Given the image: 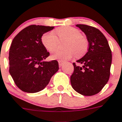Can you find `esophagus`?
Wrapping results in <instances>:
<instances>
[{"label": "esophagus", "instance_id": "esophagus-1", "mask_svg": "<svg viewBox=\"0 0 122 122\" xmlns=\"http://www.w3.org/2000/svg\"><path fill=\"white\" fill-rule=\"evenodd\" d=\"M58 63H59V66L61 67V66H63V63H64V61H62V60H58Z\"/></svg>", "mask_w": 122, "mask_h": 122}]
</instances>
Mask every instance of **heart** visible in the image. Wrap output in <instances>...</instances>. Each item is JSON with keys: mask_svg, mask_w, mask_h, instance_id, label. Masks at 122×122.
Returning <instances> with one entry per match:
<instances>
[{"mask_svg": "<svg viewBox=\"0 0 122 122\" xmlns=\"http://www.w3.org/2000/svg\"><path fill=\"white\" fill-rule=\"evenodd\" d=\"M55 32L59 40H66L64 44L66 49L54 50L51 54L52 59L65 61L72 58L74 55L76 57H81L87 51L89 41L77 28L69 26H61L55 30ZM41 42L46 50L52 51L57 46L58 38L53 31H49L43 35Z\"/></svg>", "mask_w": 122, "mask_h": 122, "instance_id": "heart-1", "label": "heart"}]
</instances>
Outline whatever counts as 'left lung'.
I'll return each instance as SVG.
<instances>
[{"instance_id":"left-lung-1","label":"left lung","mask_w":122,"mask_h":122,"mask_svg":"<svg viewBox=\"0 0 122 122\" xmlns=\"http://www.w3.org/2000/svg\"><path fill=\"white\" fill-rule=\"evenodd\" d=\"M89 41L88 51L73 63L71 76L72 88L83 96L97 94L107 83L110 74L112 51L107 38L99 29L87 25L77 24Z\"/></svg>"}]
</instances>
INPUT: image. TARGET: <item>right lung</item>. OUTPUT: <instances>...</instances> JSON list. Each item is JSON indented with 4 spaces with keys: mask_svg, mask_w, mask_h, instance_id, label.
<instances>
[{
    "mask_svg": "<svg viewBox=\"0 0 122 122\" xmlns=\"http://www.w3.org/2000/svg\"><path fill=\"white\" fill-rule=\"evenodd\" d=\"M54 26L31 25L15 36L9 51V72L20 90L28 93L41 91L59 69L56 60L45 61L50 56L41 42L45 33Z\"/></svg>",
    "mask_w": 122,
    "mask_h": 122,
    "instance_id": "right-lung-1",
    "label": "right lung"
}]
</instances>
